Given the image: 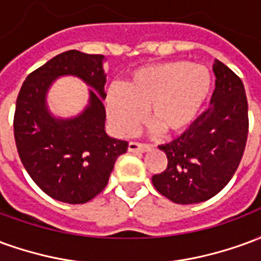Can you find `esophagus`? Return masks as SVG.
Segmentation results:
<instances>
[{"instance_id": "obj_1", "label": "esophagus", "mask_w": 261, "mask_h": 261, "mask_svg": "<svg viewBox=\"0 0 261 261\" xmlns=\"http://www.w3.org/2000/svg\"><path fill=\"white\" fill-rule=\"evenodd\" d=\"M151 147L147 144H138V142H130L128 144V152H147Z\"/></svg>"}]
</instances>
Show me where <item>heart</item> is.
<instances>
[{"label": "heart", "instance_id": "obj_1", "mask_svg": "<svg viewBox=\"0 0 261 261\" xmlns=\"http://www.w3.org/2000/svg\"><path fill=\"white\" fill-rule=\"evenodd\" d=\"M214 91V76L204 65L166 61L136 69L123 88L106 95V112L120 136H130L147 110L148 123L168 136L181 134L196 121Z\"/></svg>", "mask_w": 261, "mask_h": 261}]
</instances>
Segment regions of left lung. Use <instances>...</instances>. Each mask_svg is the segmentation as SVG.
<instances>
[{
  "instance_id": "obj_1",
  "label": "left lung",
  "mask_w": 261,
  "mask_h": 261,
  "mask_svg": "<svg viewBox=\"0 0 261 261\" xmlns=\"http://www.w3.org/2000/svg\"><path fill=\"white\" fill-rule=\"evenodd\" d=\"M211 108L175 141L159 145L168 156L166 169L152 185L176 204H197L224 189L241 164L249 119L245 86L224 63L215 60Z\"/></svg>"
}]
</instances>
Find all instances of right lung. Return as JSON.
<instances>
[{"instance_id": "1", "label": "right lung", "mask_w": 261, "mask_h": 261, "mask_svg": "<svg viewBox=\"0 0 261 261\" xmlns=\"http://www.w3.org/2000/svg\"><path fill=\"white\" fill-rule=\"evenodd\" d=\"M105 56L69 50L28 75L16 99L14 136L32 180L54 200L84 204L106 187L127 141L105 130ZM76 76L91 88L87 108L74 118H57L47 105L56 79Z\"/></svg>"}]
</instances>
